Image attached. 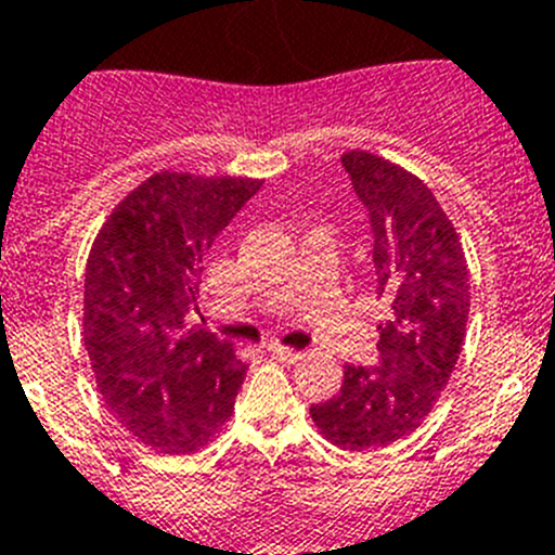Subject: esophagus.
<instances>
[{
	"label": "esophagus",
	"mask_w": 555,
	"mask_h": 555,
	"mask_svg": "<svg viewBox=\"0 0 555 555\" xmlns=\"http://www.w3.org/2000/svg\"><path fill=\"white\" fill-rule=\"evenodd\" d=\"M269 352H272L274 358H281V361H288V364H294V361H300L306 352L300 350H292V347H281V345H272L269 347Z\"/></svg>",
	"instance_id": "esophagus-1"
}]
</instances>
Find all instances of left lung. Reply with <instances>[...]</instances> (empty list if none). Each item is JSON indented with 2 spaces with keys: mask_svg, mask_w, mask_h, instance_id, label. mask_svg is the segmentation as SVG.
Listing matches in <instances>:
<instances>
[{
  "mask_svg": "<svg viewBox=\"0 0 555 555\" xmlns=\"http://www.w3.org/2000/svg\"><path fill=\"white\" fill-rule=\"evenodd\" d=\"M372 230L377 297L389 306L377 364L345 366V384L311 405L317 428L345 450L400 442L430 414L461 356L469 272L459 233L411 171L352 150L341 155Z\"/></svg>",
  "mask_w": 555,
  "mask_h": 555,
  "instance_id": "1",
  "label": "left lung"
}]
</instances>
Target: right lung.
I'll return each mask as SVG.
<instances>
[{"label":"right lung","instance_id":"1","mask_svg":"<svg viewBox=\"0 0 555 555\" xmlns=\"http://www.w3.org/2000/svg\"><path fill=\"white\" fill-rule=\"evenodd\" d=\"M261 180L158 171L130 191L86 267V350L107 409L139 442L194 453L230 420L247 366L217 333L185 331L205 255Z\"/></svg>","mask_w":555,"mask_h":555}]
</instances>
